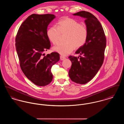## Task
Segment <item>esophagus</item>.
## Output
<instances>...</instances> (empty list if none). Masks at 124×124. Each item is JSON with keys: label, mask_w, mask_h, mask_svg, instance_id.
Segmentation results:
<instances>
[{"label": "esophagus", "mask_w": 124, "mask_h": 124, "mask_svg": "<svg viewBox=\"0 0 124 124\" xmlns=\"http://www.w3.org/2000/svg\"><path fill=\"white\" fill-rule=\"evenodd\" d=\"M66 59V58L65 57L63 56H60V60L61 61H63L64 60H65Z\"/></svg>", "instance_id": "esophagus-1"}]
</instances>
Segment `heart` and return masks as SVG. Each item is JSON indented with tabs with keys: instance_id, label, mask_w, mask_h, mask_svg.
Listing matches in <instances>:
<instances>
[{
	"instance_id": "1",
	"label": "heart",
	"mask_w": 124,
	"mask_h": 124,
	"mask_svg": "<svg viewBox=\"0 0 124 124\" xmlns=\"http://www.w3.org/2000/svg\"><path fill=\"white\" fill-rule=\"evenodd\" d=\"M65 34V42L59 43L54 48L55 51L62 55L70 54L75 48L79 49L84 46L88 39V30L76 20L66 17L58 22L57 26H51L47 32L49 40L54 45L59 42L61 34Z\"/></svg>"
}]
</instances>
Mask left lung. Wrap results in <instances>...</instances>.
Instances as JSON below:
<instances>
[{
	"instance_id": "left-lung-1",
	"label": "left lung",
	"mask_w": 124,
	"mask_h": 124,
	"mask_svg": "<svg viewBox=\"0 0 124 124\" xmlns=\"http://www.w3.org/2000/svg\"><path fill=\"white\" fill-rule=\"evenodd\" d=\"M73 15L85 18L88 37L86 44L75 52L80 55L69 57L72 63L69 75L72 81L84 84L93 78L103 63L106 38L101 23L93 14L82 11Z\"/></svg>"
}]
</instances>
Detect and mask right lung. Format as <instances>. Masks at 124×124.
<instances>
[{
	"instance_id": "1",
	"label": "right lung",
	"mask_w": 124,
	"mask_h": 124,
	"mask_svg": "<svg viewBox=\"0 0 124 124\" xmlns=\"http://www.w3.org/2000/svg\"><path fill=\"white\" fill-rule=\"evenodd\" d=\"M55 17L53 14H33L23 23L16 37L20 68L28 79L39 86H46L52 81L51 68L60 60L58 53L46 56L44 53L51 47L47 29Z\"/></svg>"
}]
</instances>
